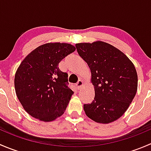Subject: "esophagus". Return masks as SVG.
Here are the masks:
<instances>
[{
	"label": "esophagus",
	"mask_w": 151,
	"mask_h": 151,
	"mask_svg": "<svg viewBox=\"0 0 151 151\" xmlns=\"http://www.w3.org/2000/svg\"><path fill=\"white\" fill-rule=\"evenodd\" d=\"M83 85V82L81 80H80L77 83H76V88H77V90H80Z\"/></svg>",
	"instance_id": "34e87169"
}]
</instances>
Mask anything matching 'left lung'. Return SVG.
<instances>
[{"mask_svg": "<svg viewBox=\"0 0 151 151\" xmlns=\"http://www.w3.org/2000/svg\"><path fill=\"white\" fill-rule=\"evenodd\" d=\"M75 46L91 69L95 91L93 101L83 106L85 114L96 123L116 121L127 110L137 91L134 65L123 52L101 41Z\"/></svg>", "mask_w": 151, "mask_h": 151, "instance_id": "obj_1", "label": "left lung"}]
</instances>
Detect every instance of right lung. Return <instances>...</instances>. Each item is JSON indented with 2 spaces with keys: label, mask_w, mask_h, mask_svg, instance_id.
Returning <instances> with one entry per match:
<instances>
[{
  "label": "right lung",
  "mask_w": 151,
  "mask_h": 151,
  "mask_svg": "<svg viewBox=\"0 0 151 151\" xmlns=\"http://www.w3.org/2000/svg\"><path fill=\"white\" fill-rule=\"evenodd\" d=\"M75 50L67 43L45 44L29 53L18 67L17 96L32 117L50 122L64 113L74 92L67 86L68 74L60 71L58 64Z\"/></svg>",
  "instance_id": "obj_1"
}]
</instances>
